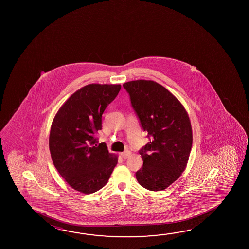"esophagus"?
I'll return each instance as SVG.
<instances>
[{"label": "esophagus", "instance_id": "obj_1", "mask_svg": "<svg viewBox=\"0 0 249 249\" xmlns=\"http://www.w3.org/2000/svg\"><path fill=\"white\" fill-rule=\"evenodd\" d=\"M131 155L130 151L126 150L125 152H123V153H121V156L124 158V159H126L127 157H129Z\"/></svg>", "mask_w": 249, "mask_h": 249}]
</instances>
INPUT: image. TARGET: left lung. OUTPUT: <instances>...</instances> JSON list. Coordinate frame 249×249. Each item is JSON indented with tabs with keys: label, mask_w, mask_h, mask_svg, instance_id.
<instances>
[{
	"label": "left lung",
	"mask_w": 249,
	"mask_h": 249,
	"mask_svg": "<svg viewBox=\"0 0 249 249\" xmlns=\"http://www.w3.org/2000/svg\"><path fill=\"white\" fill-rule=\"evenodd\" d=\"M124 89L150 142L140 150L143 166L136 172L139 184L160 191L186 169L193 143L191 123L181 102L157 82L136 80Z\"/></svg>",
	"instance_id": "8db88e82"
}]
</instances>
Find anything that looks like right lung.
<instances>
[{
	"mask_svg": "<svg viewBox=\"0 0 249 249\" xmlns=\"http://www.w3.org/2000/svg\"><path fill=\"white\" fill-rule=\"evenodd\" d=\"M120 84L92 83L68 99L55 114L49 150L58 173L71 188L86 195L103 188L118 162L94 135L102 129V115L117 96Z\"/></svg>",
	"mask_w": 249,
	"mask_h": 249,
	"instance_id": "add662e5",
	"label": "right lung"
}]
</instances>
